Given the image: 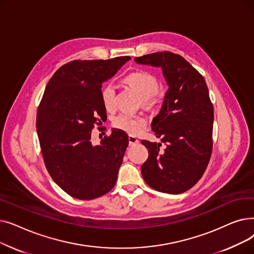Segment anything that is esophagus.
I'll return each instance as SVG.
<instances>
[{
	"label": "esophagus",
	"mask_w": 254,
	"mask_h": 254,
	"mask_svg": "<svg viewBox=\"0 0 254 254\" xmlns=\"http://www.w3.org/2000/svg\"><path fill=\"white\" fill-rule=\"evenodd\" d=\"M128 143H129V145H136V144L139 143V140L135 136L129 135L128 136Z\"/></svg>",
	"instance_id": "1"
}]
</instances>
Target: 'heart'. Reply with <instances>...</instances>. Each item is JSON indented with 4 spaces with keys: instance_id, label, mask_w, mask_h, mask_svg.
<instances>
[{
    "instance_id": "obj_1",
    "label": "heart",
    "mask_w": 254,
    "mask_h": 254,
    "mask_svg": "<svg viewBox=\"0 0 254 254\" xmlns=\"http://www.w3.org/2000/svg\"><path fill=\"white\" fill-rule=\"evenodd\" d=\"M125 82L136 91L144 106H151L156 102L158 81L153 75L142 71L132 72L125 78ZM101 97L107 110L115 108V85L113 83H107L103 86ZM113 125L116 128L123 129L128 134L137 135L145 127L146 120L141 116L122 113L114 118Z\"/></svg>"
}]
</instances>
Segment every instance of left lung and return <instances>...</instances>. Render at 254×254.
<instances>
[{"label": "left lung", "mask_w": 254, "mask_h": 254, "mask_svg": "<svg viewBox=\"0 0 254 254\" xmlns=\"http://www.w3.org/2000/svg\"><path fill=\"white\" fill-rule=\"evenodd\" d=\"M140 64L159 66L169 86L151 128L162 143L142 140L149 155L142 176L150 188L182 193L201 179L212 152L214 111L204 77L179 55L169 51L136 58Z\"/></svg>", "instance_id": "1"}]
</instances>
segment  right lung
<instances>
[{"instance_id": "right-lung-1", "label": "right lung", "mask_w": 254, "mask_h": 254, "mask_svg": "<svg viewBox=\"0 0 254 254\" xmlns=\"http://www.w3.org/2000/svg\"><path fill=\"white\" fill-rule=\"evenodd\" d=\"M129 57L108 61H73L48 81L37 112V132L49 175L79 199L110 191L128 145L127 132L113 128L92 145L91 129L107 118L101 97L103 82L112 78Z\"/></svg>"}]
</instances>
